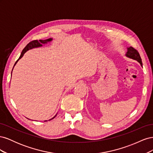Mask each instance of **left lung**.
Here are the masks:
<instances>
[{"instance_id":"1","label":"left lung","mask_w":153,"mask_h":153,"mask_svg":"<svg viewBox=\"0 0 153 153\" xmlns=\"http://www.w3.org/2000/svg\"><path fill=\"white\" fill-rule=\"evenodd\" d=\"M126 56L129 59H131L135 61H138L140 64V65L142 66V59L140 56L139 53L138 52V51L133 48L131 47H129L127 48V52L126 53Z\"/></svg>"}]
</instances>
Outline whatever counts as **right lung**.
Segmentation results:
<instances>
[{"label":"right lung","instance_id":"1","mask_svg":"<svg viewBox=\"0 0 153 153\" xmlns=\"http://www.w3.org/2000/svg\"><path fill=\"white\" fill-rule=\"evenodd\" d=\"M52 40H53L52 38H49V39H45V40H41V39H40V40H39V41H38V40H34V41H31V42H30L28 45H27L26 46V47L24 48V49L22 50V53H21V55H20V56L19 59H18L17 60L15 64V65H14V66H15L16 65V64L17 63V62H18V61H19V59H20L23 56H24V53L27 52V51H28L29 50H30V49H32V48L41 47H42V46H43V45L47 44V43H49V42H51V41H52ZM13 68H14V67H13ZM12 71H13V70H12ZM56 115H57V114L55 115L53 117H52V119H50V120H52V119H53V118H55V117H56Z\"/></svg>","mask_w":153,"mask_h":153}]
</instances>
